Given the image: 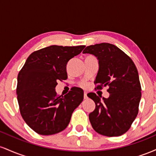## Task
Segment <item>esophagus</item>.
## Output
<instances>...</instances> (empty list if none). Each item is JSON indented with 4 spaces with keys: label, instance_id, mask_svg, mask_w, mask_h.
Instances as JSON below:
<instances>
[{
    "label": "esophagus",
    "instance_id": "obj_1",
    "mask_svg": "<svg viewBox=\"0 0 156 156\" xmlns=\"http://www.w3.org/2000/svg\"><path fill=\"white\" fill-rule=\"evenodd\" d=\"M87 92H84V99H87Z\"/></svg>",
    "mask_w": 156,
    "mask_h": 156
}]
</instances>
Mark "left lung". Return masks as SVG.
I'll return each instance as SVG.
<instances>
[{
  "mask_svg": "<svg viewBox=\"0 0 156 156\" xmlns=\"http://www.w3.org/2000/svg\"><path fill=\"white\" fill-rule=\"evenodd\" d=\"M83 53L97 57L99 69L94 83L98 89L108 87L110 94L103 100L95 93L87 94L95 103V109L89 115L93 129L106 136L122 135L139 112L141 88L136 67L128 55L112 44L89 45Z\"/></svg>",
  "mask_w": 156,
  "mask_h": 156,
  "instance_id": "1",
  "label": "left lung"
}]
</instances>
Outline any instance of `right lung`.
Returning <instances> with one entry per match:
<instances>
[{
	"label": "right lung",
	"mask_w": 156,
	"mask_h": 156,
	"mask_svg": "<svg viewBox=\"0 0 156 156\" xmlns=\"http://www.w3.org/2000/svg\"><path fill=\"white\" fill-rule=\"evenodd\" d=\"M86 46L51 45L32 53L17 76L20 111L26 124L40 135H53L67 127L83 100V89L73 87L64 96L55 92L57 80L67 78V64Z\"/></svg>",
	"instance_id": "right-lung-1"
}]
</instances>
